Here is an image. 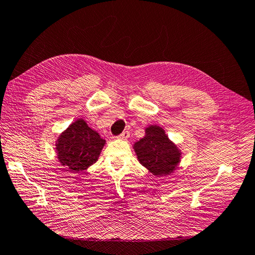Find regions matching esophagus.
Listing matches in <instances>:
<instances>
[{
  "mask_svg": "<svg viewBox=\"0 0 255 255\" xmlns=\"http://www.w3.org/2000/svg\"><path fill=\"white\" fill-rule=\"evenodd\" d=\"M128 137H129V132H128V130H125V132H123L122 134H120L118 136L119 139H122V140H127Z\"/></svg>",
  "mask_w": 255,
  "mask_h": 255,
  "instance_id": "34e87169",
  "label": "esophagus"
}]
</instances>
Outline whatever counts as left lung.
Listing matches in <instances>:
<instances>
[{
    "mask_svg": "<svg viewBox=\"0 0 255 255\" xmlns=\"http://www.w3.org/2000/svg\"><path fill=\"white\" fill-rule=\"evenodd\" d=\"M139 163L156 176L173 172L181 159V151L157 126L145 128V136L134 143Z\"/></svg>",
    "mask_w": 255,
    "mask_h": 255,
    "instance_id": "1",
    "label": "left lung"
}]
</instances>
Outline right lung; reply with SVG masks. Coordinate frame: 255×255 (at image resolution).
<instances>
[{
	"label": "right lung",
	"mask_w": 255,
	"mask_h": 255,
	"mask_svg": "<svg viewBox=\"0 0 255 255\" xmlns=\"http://www.w3.org/2000/svg\"><path fill=\"white\" fill-rule=\"evenodd\" d=\"M105 140L83 119L74 121L56 141L57 157L72 173H80L95 164Z\"/></svg>",
	"instance_id": "right-lung-1"
}]
</instances>
